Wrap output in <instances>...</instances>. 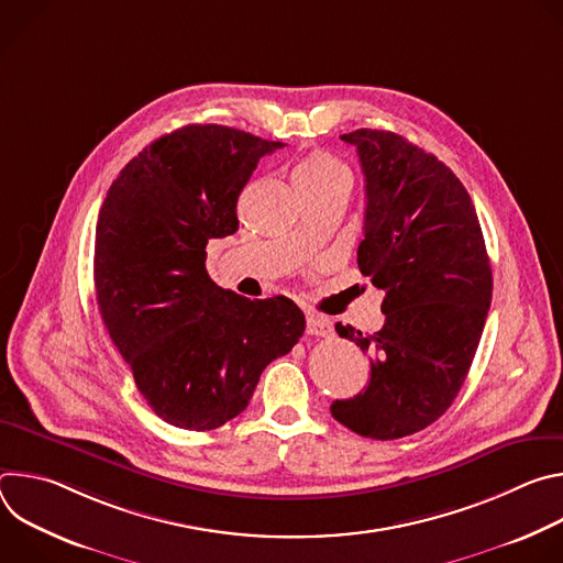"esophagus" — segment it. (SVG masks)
I'll return each mask as SVG.
<instances>
[{"instance_id":"34e87169","label":"esophagus","mask_w":563,"mask_h":563,"mask_svg":"<svg viewBox=\"0 0 563 563\" xmlns=\"http://www.w3.org/2000/svg\"><path fill=\"white\" fill-rule=\"evenodd\" d=\"M307 334L311 336H330L332 334V325L325 316L307 311Z\"/></svg>"}]
</instances>
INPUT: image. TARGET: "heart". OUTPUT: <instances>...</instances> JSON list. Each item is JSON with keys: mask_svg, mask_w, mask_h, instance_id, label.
<instances>
[{"mask_svg": "<svg viewBox=\"0 0 563 563\" xmlns=\"http://www.w3.org/2000/svg\"><path fill=\"white\" fill-rule=\"evenodd\" d=\"M291 180L298 194L320 191V189H332V187H350V169L345 167L343 159L332 155L330 151H311L305 157H300L294 172Z\"/></svg>", "mask_w": 563, "mask_h": 563, "instance_id": "obj_1", "label": "heart"}]
</instances>
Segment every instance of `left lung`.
Returning a JSON list of instances; mask_svg holds the SVG:
<instances>
[{
    "label": "left lung",
    "mask_w": 563,
    "mask_h": 563,
    "mask_svg": "<svg viewBox=\"0 0 563 563\" xmlns=\"http://www.w3.org/2000/svg\"><path fill=\"white\" fill-rule=\"evenodd\" d=\"M365 176L358 269L385 291L374 334L336 325L369 354V383L332 417L352 432L391 441L434 423L456 398L484 332L493 269L474 205L432 153L391 131L341 135Z\"/></svg>",
    "instance_id": "obj_1"
}]
</instances>
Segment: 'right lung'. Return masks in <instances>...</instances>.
<instances>
[{
    "label": "right lung",
    "mask_w": 563,
    "mask_h": 563,
    "mask_svg": "<svg viewBox=\"0 0 563 563\" xmlns=\"http://www.w3.org/2000/svg\"><path fill=\"white\" fill-rule=\"evenodd\" d=\"M283 142L189 124L157 137L113 180L96 229L93 278L109 336L148 408L213 430L243 412L263 369L291 352L305 313L285 296L218 287L207 243L238 231L235 205Z\"/></svg>",
    "instance_id": "1"
}]
</instances>
